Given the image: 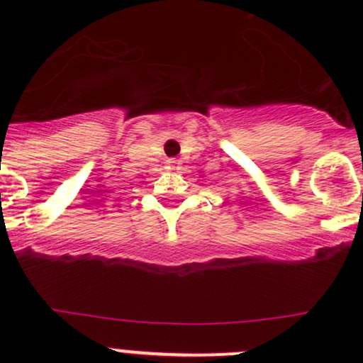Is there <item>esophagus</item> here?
<instances>
[{"instance_id":"obj_1","label":"esophagus","mask_w":363,"mask_h":363,"mask_svg":"<svg viewBox=\"0 0 363 363\" xmlns=\"http://www.w3.org/2000/svg\"><path fill=\"white\" fill-rule=\"evenodd\" d=\"M172 163H175V161H172Z\"/></svg>"}]
</instances>
